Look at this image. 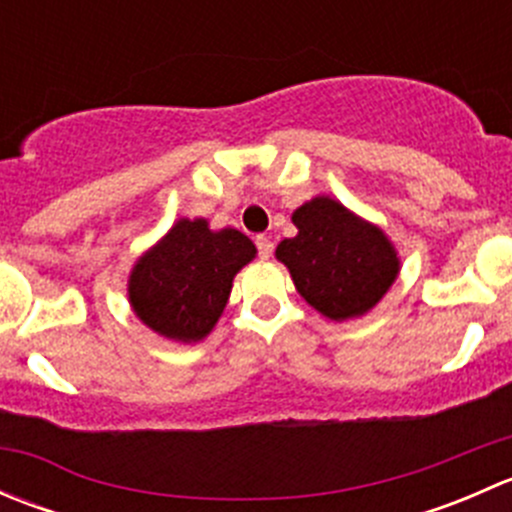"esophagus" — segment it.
I'll return each mask as SVG.
<instances>
[{"instance_id": "34e87169", "label": "esophagus", "mask_w": 512, "mask_h": 512, "mask_svg": "<svg viewBox=\"0 0 512 512\" xmlns=\"http://www.w3.org/2000/svg\"><path fill=\"white\" fill-rule=\"evenodd\" d=\"M255 245H257V255H260L262 260H267V257L272 255V247H275V245H272L270 237H265V235H257Z\"/></svg>"}]
</instances>
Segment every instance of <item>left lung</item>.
<instances>
[{
    "instance_id": "left-lung-1",
    "label": "left lung",
    "mask_w": 512,
    "mask_h": 512,
    "mask_svg": "<svg viewBox=\"0 0 512 512\" xmlns=\"http://www.w3.org/2000/svg\"><path fill=\"white\" fill-rule=\"evenodd\" d=\"M297 235L277 245L297 292L329 319L369 312L399 275V257L379 227L364 223L332 198L294 210Z\"/></svg>"
}]
</instances>
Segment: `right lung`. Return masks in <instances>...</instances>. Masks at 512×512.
Wrapping results in <instances>:
<instances>
[{
  "mask_svg": "<svg viewBox=\"0 0 512 512\" xmlns=\"http://www.w3.org/2000/svg\"><path fill=\"white\" fill-rule=\"evenodd\" d=\"M255 257L242 232H213L205 220H180L138 260L128 297L138 317L168 339L198 342L215 327L232 277Z\"/></svg>",
  "mask_w": 512,
  "mask_h": 512,
  "instance_id": "1",
  "label": "right lung"
}]
</instances>
